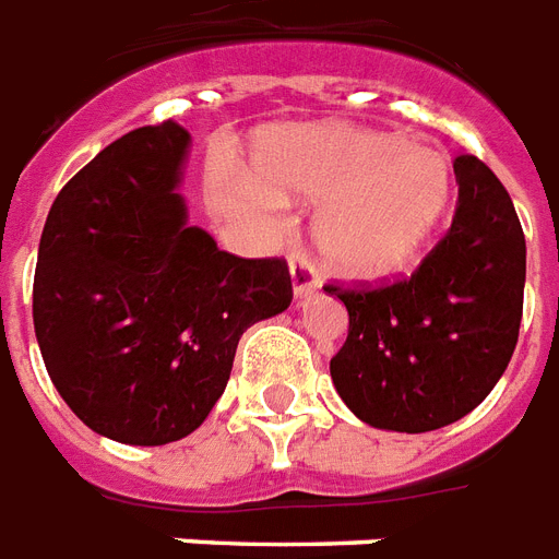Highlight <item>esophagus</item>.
I'll use <instances>...</instances> for the list:
<instances>
[{
    "instance_id": "34e87169",
    "label": "esophagus",
    "mask_w": 559,
    "mask_h": 559,
    "mask_svg": "<svg viewBox=\"0 0 559 559\" xmlns=\"http://www.w3.org/2000/svg\"><path fill=\"white\" fill-rule=\"evenodd\" d=\"M288 265H292V283H294V294L297 297H308V294L314 292L317 288V271L314 265L308 262L306 253L294 251L292 257H288Z\"/></svg>"
}]
</instances>
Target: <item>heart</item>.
<instances>
[{
	"label": "heart",
	"mask_w": 559,
	"mask_h": 559,
	"mask_svg": "<svg viewBox=\"0 0 559 559\" xmlns=\"http://www.w3.org/2000/svg\"><path fill=\"white\" fill-rule=\"evenodd\" d=\"M259 167L267 181L242 176L236 193L265 213L283 207L277 186L323 204L314 225L320 257L352 280H381L409 265L450 195V167L439 153L366 129L320 127L276 138Z\"/></svg>",
	"instance_id": "obj_1"
}]
</instances>
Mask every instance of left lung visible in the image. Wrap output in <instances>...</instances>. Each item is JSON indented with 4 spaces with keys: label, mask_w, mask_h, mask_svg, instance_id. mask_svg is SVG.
<instances>
[{
    "label": "left lung",
    "mask_w": 559,
    "mask_h": 559,
    "mask_svg": "<svg viewBox=\"0 0 559 559\" xmlns=\"http://www.w3.org/2000/svg\"><path fill=\"white\" fill-rule=\"evenodd\" d=\"M459 199L448 234L409 276L332 283L349 334L332 381L360 421L430 432L488 399L522 320L525 234L511 195L476 155L453 158Z\"/></svg>",
    "instance_id": "obj_1"
}]
</instances>
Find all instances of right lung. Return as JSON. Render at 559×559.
<instances>
[{
  "label": "right lung",
  "mask_w": 559,
  "mask_h": 559,
  "mask_svg": "<svg viewBox=\"0 0 559 559\" xmlns=\"http://www.w3.org/2000/svg\"><path fill=\"white\" fill-rule=\"evenodd\" d=\"M190 135L160 120L111 141L48 210L34 329L53 386L106 439L190 436L227 386L239 337L292 306L283 257L218 251L176 193Z\"/></svg>",
  "instance_id": "obj_1"
}]
</instances>
